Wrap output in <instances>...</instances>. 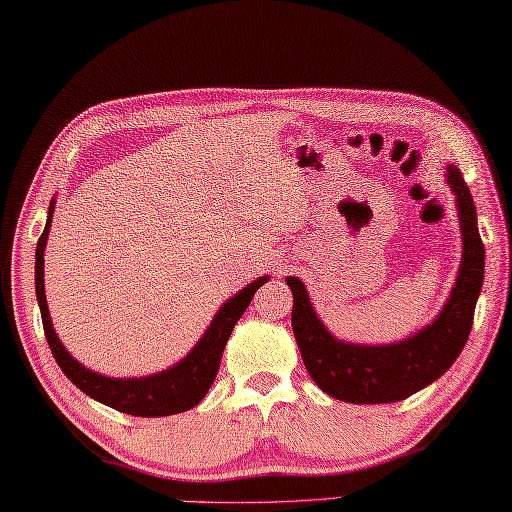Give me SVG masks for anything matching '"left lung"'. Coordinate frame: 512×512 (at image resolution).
<instances>
[{
  "label": "left lung",
  "instance_id": "1",
  "mask_svg": "<svg viewBox=\"0 0 512 512\" xmlns=\"http://www.w3.org/2000/svg\"><path fill=\"white\" fill-rule=\"evenodd\" d=\"M444 176L455 194L460 216L462 265L451 294L431 325L391 344L344 342L318 318L302 280L285 278L294 294L291 329L302 362L311 380L331 398L351 404L400 402L429 387L462 353L484 283V243L479 238L473 196L462 172L448 163Z\"/></svg>",
  "mask_w": 512,
  "mask_h": 512
}]
</instances>
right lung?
<instances>
[{"label": "right lung", "instance_id": "add662e5", "mask_svg": "<svg viewBox=\"0 0 512 512\" xmlns=\"http://www.w3.org/2000/svg\"><path fill=\"white\" fill-rule=\"evenodd\" d=\"M52 214H55V198L48 205V218L44 234L37 241V254H35V291L37 302L41 309V322H44V333L48 340V347L55 356L61 371L66 378L81 389L92 400L117 409L121 413L137 415V417H163L190 411L192 406L201 402L207 391L216 380L218 367H221L223 349L232 336L234 325L245 309L252 302L256 289L265 285L269 276H260L254 283H249L238 291L236 296L223 302V307L216 311L210 327L198 340L187 356L176 362L174 367L143 375V378H110V375H101L88 367H83L79 360H75L61 344L59 336L55 333L50 320V311L46 305V289H44V249L48 243V232L52 223Z\"/></svg>", "mask_w": 512, "mask_h": 512}]
</instances>
